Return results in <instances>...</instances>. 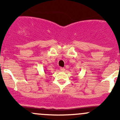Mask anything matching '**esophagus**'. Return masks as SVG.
Returning <instances> with one entry per match:
<instances>
[{"mask_svg": "<svg viewBox=\"0 0 120 120\" xmlns=\"http://www.w3.org/2000/svg\"><path fill=\"white\" fill-rule=\"evenodd\" d=\"M60 70L61 71H65V68H63V67L60 68Z\"/></svg>", "mask_w": 120, "mask_h": 120, "instance_id": "34e87169", "label": "esophagus"}]
</instances>
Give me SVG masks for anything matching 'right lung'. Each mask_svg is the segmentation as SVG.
<instances>
[{
    "label": "right lung",
    "mask_w": 120,
    "mask_h": 120,
    "mask_svg": "<svg viewBox=\"0 0 120 120\" xmlns=\"http://www.w3.org/2000/svg\"><path fill=\"white\" fill-rule=\"evenodd\" d=\"M45 72V73H46V72Z\"/></svg>",
    "instance_id": "right-lung-1"
}]
</instances>
